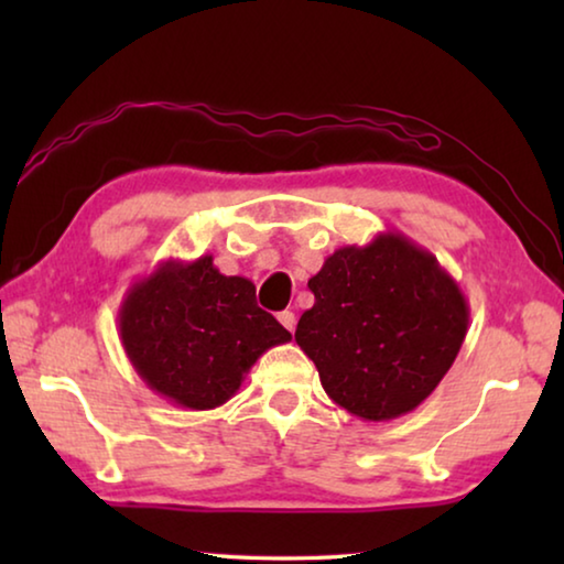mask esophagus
Listing matches in <instances>:
<instances>
[{
    "label": "esophagus",
    "mask_w": 564,
    "mask_h": 564,
    "mask_svg": "<svg viewBox=\"0 0 564 564\" xmlns=\"http://www.w3.org/2000/svg\"><path fill=\"white\" fill-rule=\"evenodd\" d=\"M279 321H281V326L285 328V330H295V313L293 311H283V313H279Z\"/></svg>",
    "instance_id": "1"
}]
</instances>
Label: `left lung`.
<instances>
[{
  "mask_svg": "<svg viewBox=\"0 0 564 564\" xmlns=\"http://www.w3.org/2000/svg\"><path fill=\"white\" fill-rule=\"evenodd\" d=\"M316 303L295 343L333 403L370 423L415 410L460 352L470 321L460 285L398 231L343 246L308 281Z\"/></svg>",
  "mask_w": 564,
  "mask_h": 564,
  "instance_id": "obj_1",
  "label": "left lung"
}]
</instances>
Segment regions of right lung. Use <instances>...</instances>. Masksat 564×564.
Here are the masks:
<instances>
[{
	"instance_id": "1",
	"label": "right lung",
	"mask_w": 564,
	"mask_h": 564,
	"mask_svg": "<svg viewBox=\"0 0 564 564\" xmlns=\"http://www.w3.org/2000/svg\"><path fill=\"white\" fill-rule=\"evenodd\" d=\"M119 338L139 378L188 410H212L236 395L265 350L291 340L256 303V285L224 275L214 256L161 261L129 289Z\"/></svg>"
}]
</instances>
